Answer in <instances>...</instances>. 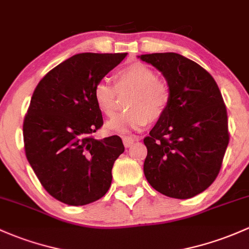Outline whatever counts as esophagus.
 Listing matches in <instances>:
<instances>
[{"mask_svg":"<svg viewBox=\"0 0 249 249\" xmlns=\"http://www.w3.org/2000/svg\"><path fill=\"white\" fill-rule=\"evenodd\" d=\"M139 138H132V136H124L122 138V141H124V147H130L135 141H138Z\"/></svg>","mask_w":249,"mask_h":249,"instance_id":"esophagus-1","label":"esophagus"}]
</instances>
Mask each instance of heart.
<instances>
[{
    "label": "heart",
    "mask_w": 249,
    "mask_h": 249,
    "mask_svg": "<svg viewBox=\"0 0 249 249\" xmlns=\"http://www.w3.org/2000/svg\"><path fill=\"white\" fill-rule=\"evenodd\" d=\"M117 89L134 90L128 103V113L117 115L106 124L107 133L113 135H125L140 132L149 120H158L166 111L171 101V90L162 79L140 63L121 69L115 76ZM116 89L106 79L100 81L93 88V101L96 107L106 116L115 114Z\"/></svg>",
    "instance_id": "b5f03b06"
}]
</instances>
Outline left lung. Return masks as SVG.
I'll return each mask as SVG.
<instances>
[{
	"instance_id": "8db88e82",
	"label": "left lung",
	"mask_w": 249,
	"mask_h": 249,
	"mask_svg": "<svg viewBox=\"0 0 249 249\" xmlns=\"http://www.w3.org/2000/svg\"><path fill=\"white\" fill-rule=\"evenodd\" d=\"M139 58L161 72L171 90L166 111L143 139V173L160 194L191 198L217 177L229 142L221 91L209 72L178 53Z\"/></svg>"
}]
</instances>
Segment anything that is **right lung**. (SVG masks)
I'll list each match as a JSON object with an SVG mask.
<instances>
[{"label":"right lung","mask_w":249,"mask_h":249,"mask_svg":"<svg viewBox=\"0 0 249 249\" xmlns=\"http://www.w3.org/2000/svg\"><path fill=\"white\" fill-rule=\"evenodd\" d=\"M127 53H79L52 69L36 85L23 121L28 162L45 190L68 205L102 198L110 188L120 136L97 140L103 124L93 88Z\"/></svg>","instance_id":"1"}]
</instances>
